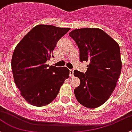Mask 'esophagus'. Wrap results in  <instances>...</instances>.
Segmentation results:
<instances>
[{
  "mask_svg": "<svg viewBox=\"0 0 132 132\" xmlns=\"http://www.w3.org/2000/svg\"><path fill=\"white\" fill-rule=\"evenodd\" d=\"M73 73H74V70H70V77H72V76H73Z\"/></svg>",
  "mask_w": 132,
  "mask_h": 132,
  "instance_id": "1",
  "label": "esophagus"
}]
</instances>
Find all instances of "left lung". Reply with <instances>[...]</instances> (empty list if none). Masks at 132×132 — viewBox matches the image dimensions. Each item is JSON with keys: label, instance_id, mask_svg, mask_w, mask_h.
<instances>
[{"label": "left lung", "instance_id": "8db88e82", "mask_svg": "<svg viewBox=\"0 0 132 132\" xmlns=\"http://www.w3.org/2000/svg\"><path fill=\"white\" fill-rule=\"evenodd\" d=\"M69 35L80 49V60L89 62L85 73L74 71L80 84L74 90L78 102L88 108L103 104L113 92L121 74L120 46L99 28H80Z\"/></svg>", "mask_w": 132, "mask_h": 132}]
</instances>
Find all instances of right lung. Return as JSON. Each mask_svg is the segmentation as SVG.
Returning a JSON list of instances; mask_svg holds the SVG:
<instances>
[{
    "instance_id": "right-lung-1",
    "label": "right lung",
    "mask_w": 132,
    "mask_h": 132,
    "mask_svg": "<svg viewBox=\"0 0 132 132\" xmlns=\"http://www.w3.org/2000/svg\"><path fill=\"white\" fill-rule=\"evenodd\" d=\"M70 28L38 24L16 45L11 61L12 74L21 95L29 104L41 107L57 95L70 70L46 64L58 40Z\"/></svg>"
}]
</instances>
